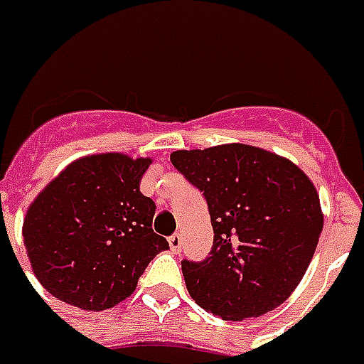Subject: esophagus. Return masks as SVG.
<instances>
[{"mask_svg": "<svg viewBox=\"0 0 364 364\" xmlns=\"http://www.w3.org/2000/svg\"><path fill=\"white\" fill-rule=\"evenodd\" d=\"M168 246H171V250H173L174 254H178L180 250H182V237H180L178 232H174V235L168 237Z\"/></svg>", "mask_w": 364, "mask_h": 364, "instance_id": "obj_1", "label": "esophagus"}]
</instances>
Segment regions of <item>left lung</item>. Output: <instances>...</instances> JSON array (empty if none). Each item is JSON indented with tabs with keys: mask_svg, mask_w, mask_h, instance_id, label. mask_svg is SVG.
<instances>
[{
	"mask_svg": "<svg viewBox=\"0 0 364 364\" xmlns=\"http://www.w3.org/2000/svg\"><path fill=\"white\" fill-rule=\"evenodd\" d=\"M171 164L203 196L214 242L203 261H182L191 299L240 321L274 310L312 261L323 214L318 191L289 159L240 142L176 150Z\"/></svg>",
	"mask_w": 364,
	"mask_h": 364,
	"instance_id": "left-lung-1",
	"label": "left lung"
}]
</instances>
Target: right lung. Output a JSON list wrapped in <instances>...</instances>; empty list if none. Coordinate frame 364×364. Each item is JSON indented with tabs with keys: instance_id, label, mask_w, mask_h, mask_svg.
<instances>
[{
	"instance_id": "add662e5",
	"label": "right lung",
	"mask_w": 364,
	"mask_h": 364,
	"mask_svg": "<svg viewBox=\"0 0 364 364\" xmlns=\"http://www.w3.org/2000/svg\"><path fill=\"white\" fill-rule=\"evenodd\" d=\"M150 158L86 156L67 165L28 208L26 252L37 280L60 301L107 310L135 291L168 242L156 235V203L141 193Z\"/></svg>"
}]
</instances>
